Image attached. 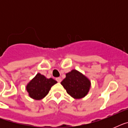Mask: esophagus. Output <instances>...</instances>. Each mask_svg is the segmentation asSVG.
I'll return each instance as SVG.
<instances>
[{
    "mask_svg": "<svg viewBox=\"0 0 128 128\" xmlns=\"http://www.w3.org/2000/svg\"><path fill=\"white\" fill-rule=\"evenodd\" d=\"M56 81H57L58 82H59V83H60V82H61V81H62V79H61V78H60V77L56 78Z\"/></svg>",
    "mask_w": 128,
    "mask_h": 128,
    "instance_id": "esophagus-1",
    "label": "esophagus"
}]
</instances>
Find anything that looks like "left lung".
<instances>
[{
  "label": "left lung",
  "instance_id": "8db88e82",
  "mask_svg": "<svg viewBox=\"0 0 128 128\" xmlns=\"http://www.w3.org/2000/svg\"><path fill=\"white\" fill-rule=\"evenodd\" d=\"M67 93L75 99L84 98L89 92L90 81L84 75L76 70L66 74V78L61 82Z\"/></svg>",
  "mask_w": 128,
  "mask_h": 128
}]
</instances>
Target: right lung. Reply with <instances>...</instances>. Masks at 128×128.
I'll use <instances>...</instances> for the list:
<instances>
[{"label": "right lung", "mask_w": 128, "mask_h": 128, "mask_svg": "<svg viewBox=\"0 0 128 128\" xmlns=\"http://www.w3.org/2000/svg\"><path fill=\"white\" fill-rule=\"evenodd\" d=\"M56 83L57 82L54 79L46 78L38 73L26 86V90L30 97L39 100L45 97L48 94L51 87Z\"/></svg>", "instance_id": "add662e5"}]
</instances>
